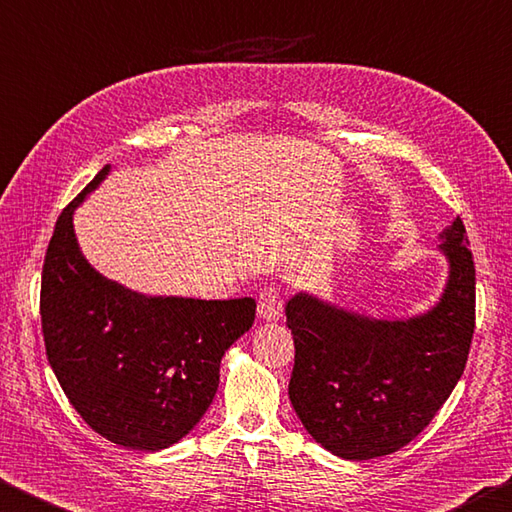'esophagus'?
Here are the masks:
<instances>
[{"instance_id":"34e87169","label":"esophagus","mask_w":512,"mask_h":512,"mask_svg":"<svg viewBox=\"0 0 512 512\" xmlns=\"http://www.w3.org/2000/svg\"><path fill=\"white\" fill-rule=\"evenodd\" d=\"M283 312V297H281V290L274 288H265L261 294H258V315L265 321H276L281 317Z\"/></svg>"}]
</instances>
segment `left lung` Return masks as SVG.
<instances>
[{
	"label": "left lung",
	"instance_id": "1",
	"mask_svg": "<svg viewBox=\"0 0 512 512\" xmlns=\"http://www.w3.org/2000/svg\"><path fill=\"white\" fill-rule=\"evenodd\" d=\"M450 279L423 317L380 321L297 294L290 402L321 447L342 459L387 456L414 441L461 380L474 333V261L463 220L443 231Z\"/></svg>",
	"mask_w": 512,
	"mask_h": 512
}]
</instances>
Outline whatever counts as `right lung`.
Listing matches in <instances>:
<instances>
[{
	"label": "right lung",
	"mask_w": 512,
	"mask_h": 512,
	"mask_svg": "<svg viewBox=\"0 0 512 512\" xmlns=\"http://www.w3.org/2000/svg\"><path fill=\"white\" fill-rule=\"evenodd\" d=\"M74 197L53 229L42 267L44 348L80 418L116 445L157 452L200 423L220 384V360L254 324L251 297H143L107 281L80 254Z\"/></svg>",
	"instance_id": "add662e5"
}]
</instances>
